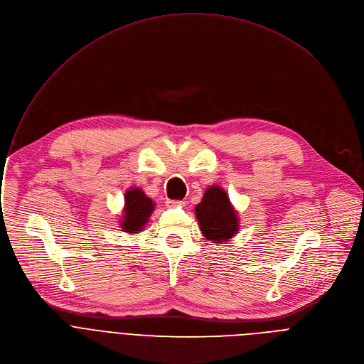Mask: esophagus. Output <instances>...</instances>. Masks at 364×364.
<instances>
[{
  "mask_svg": "<svg viewBox=\"0 0 364 364\" xmlns=\"http://www.w3.org/2000/svg\"><path fill=\"white\" fill-rule=\"evenodd\" d=\"M182 205H183V200H173V199L166 200L168 208H175V207H182Z\"/></svg>",
  "mask_w": 364,
  "mask_h": 364,
  "instance_id": "34e87169",
  "label": "esophagus"
}]
</instances>
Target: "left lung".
Here are the masks:
<instances>
[{
    "label": "left lung",
    "mask_w": 364,
    "mask_h": 364,
    "mask_svg": "<svg viewBox=\"0 0 364 364\" xmlns=\"http://www.w3.org/2000/svg\"><path fill=\"white\" fill-rule=\"evenodd\" d=\"M199 228L213 243L228 241L238 231V217L224 189L211 186L195 207Z\"/></svg>",
    "instance_id": "left-lung-1"
}]
</instances>
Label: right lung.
Returning a JSON list of instances; mask_svg holds the SVG:
<instances>
[{
    "label": "right lung",
    "mask_w": 364,
    "mask_h": 364,
    "mask_svg": "<svg viewBox=\"0 0 364 364\" xmlns=\"http://www.w3.org/2000/svg\"><path fill=\"white\" fill-rule=\"evenodd\" d=\"M126 207L121 220V228L126 232H139L144 228L150 214L154 210L153 200L144 195L140 188H133L126 192Z\"/></svg>",
    "instance_id": "obj_1"
}]
</instances>
